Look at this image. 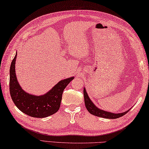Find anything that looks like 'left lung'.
<instances>
[{
	"label": "left lung",
	"instance_id": "1",
	"mask_svg": "<svg viewBox=\"0 0 149 149\" xmlns=\"http://www.w3.org/2000/svg\"><path fill=\"white\" fill-rule=\"evenodd\" d=\"M84 103H85V106H86L87 110L88 112L92 114L93 115L101 117V118H109V119H115L118 118L119 117H121L123 115H125L126 113H127L129 110L126 111L125 112L123 113H113L111 112H108L106 111L100 109V108H98L95 105L94 103L91 101L90 98L88 96V95L86 92V90L84 88Z\"/></svg>",
	"mask_w": 149,
	"mask_h": 149
}]
</instances>
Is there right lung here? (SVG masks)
I'll return each mask as SVG.
<instances>
[{"instance_id":"1","label":"right lung","mask_w":149,"mask_h":149,"mask_svg":"<svg viewBox=\"0 0 149 149\" xmlns=\"http://www.w3.org/2000/svg\"><path fill=\"white\" fill-rule=\"evenodd\" d=\"M17 55V53H16L9 70V90L15 106L26 115L34 118H45L54 114L60 107L63 91L74 77L61 80L48 92L42 95H34L27 93L19 84L16 76Z\"/></svg>"}]
</instances>
